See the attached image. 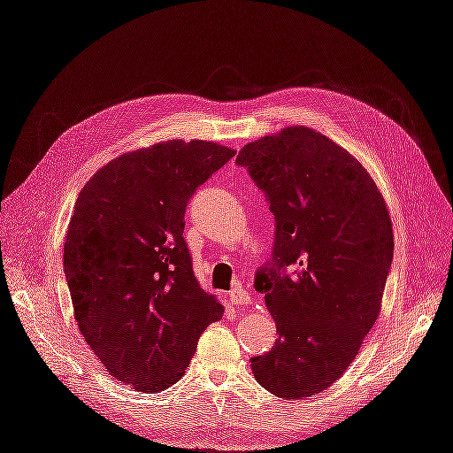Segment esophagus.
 <instances>
[{"instance_id":"esophagus-1","label":"esophagus","mask_w":453,"mask_h":453,"mask_svg":"<svg viewBox=\"0 0 453 453\" xmlns=\"http://www.w3.org/2000/svg\"><path fill=\"white\" fill-rule=\"evenodd\" d=\"M228 300L232 304H236V306H242V304H248L250 303V293L243 289L242 285H236V287H232V289L228 291Z\"/></svg>"}]
</instances>
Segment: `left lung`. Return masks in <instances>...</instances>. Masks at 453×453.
<instances>
[{
    "label": "left lung",
    "instance_id": "1",
    "mask_svg": "<svg viewBox=\"0 0 453 453\" xmlns=\"http://www.w3.org/2000/svg\"><path fill=\"white\" fill-rule=\"evenodd\" d=\"M236 164L276 221L255 289L278 340L251 357V370L281 399L311 396L344 374L378 319L393 260L386 202L359 160L311 128L248 143Z\"/></svg>",
    "mask_w": 453,
    "mask_h": 453
}]
</instances>
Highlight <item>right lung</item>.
<instances>
[{
	"mask_svg": "<svg viewBox=\"0 0 453 453\" xmlns=\"http://www.w3.org/2000/svg\"><path fill=\"white\" fill-rule=\"evenodd\" d=\"M236 150L170 140L111 160L79 193L64 273L81 334L109 374L138 391L181 380L223 306L195 278L187 203Z\"/></svg>",
	"mask_w": 453,
	"mask_h": 453,
	"instance_id": "right-lung-1",
	"label": "right lung"
}]
</instances>
